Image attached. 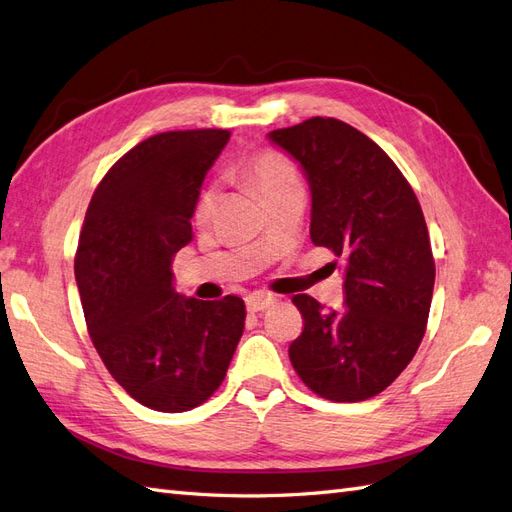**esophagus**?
<instances>
[{
  "mask_svg": "<svg viewBox=\"0 0 512 512\" xmlns=\"http://www.w3.org/2000/svg\"><path fill=\"white\" fill-rule=\"evenodd\" d=\"M274 300H277V296H272V294H266V292H255V294H251L246 298V307H248V311H264V309H268L270 305H274Z\"/></svg>",
  "mask_w": 512,
  "mask_h": 512,
  "instance_id": "34e87169",
  "label": "esophagus"
}]
</instances>
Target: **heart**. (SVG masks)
<instances>
[{"label":"heart","instance_id":"obj_1","mask_svg":"<svg viewBox=\"0 0 512 512\" xmlns=\"http://www.w3.org/2000/svg\"><path fill=\"white\" fill-rule=\"evenodd\" d=\"M238 173L253 186L268 196L270 192L290 186V183H298L296 166L292 164L290 157L277 149H259L244 155L238 164ZM218 201V188L214 183H207L201 188L199 196H196L192 218L196 222H207L214 214V207Z\"/></svg>","mask_w":512,"mask_h":512}]
</instances>
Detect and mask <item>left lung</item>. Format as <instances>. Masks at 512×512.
I'll use <instances>...</instances> for the list:
<instances>
[{
    "label": "left lung",
    "instance_id": "left-lung-1",
    "mask_svg": "<svg viewBox=\"0 0 512 512\" xmlns=\"http://www.w3.org/2000/svg\"><path fill=\"white\" fill-rule=\"evenodd\" d=\"M268 138L305 170L311 242L344 261L346 307L292 298L305 329L290 361L320 398L368 400L396 381L426 333L435 259L422 207L391 157L344 121L313 116Z\"/></svg>",
    "mask_w": 512,
    "mask_h": 512
}]
</instances>
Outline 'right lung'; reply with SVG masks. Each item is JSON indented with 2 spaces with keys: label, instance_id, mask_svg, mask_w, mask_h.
Returning a JSON list of instances; mask_svg holds the SVG:
<instances>
[{
  "label": "right lung",
  "instance_id": "add662e5",
  "mask_svg": "<svg viewBox=\"0 0 512 512\" xmlns=\"http://www.w3.org/2000/svg\"><path fill=\"white\" fill-rule=\"evenodd\" d=\"M231 131H164L136 144L101 179L75 253L88 335L131 398L162 413L203 404L225 381L244 331V300L186 298L173 257L207 170Z\"/></svg>",
  "mask_w": 512,
  "mask_h": 512
}]
</instances>
